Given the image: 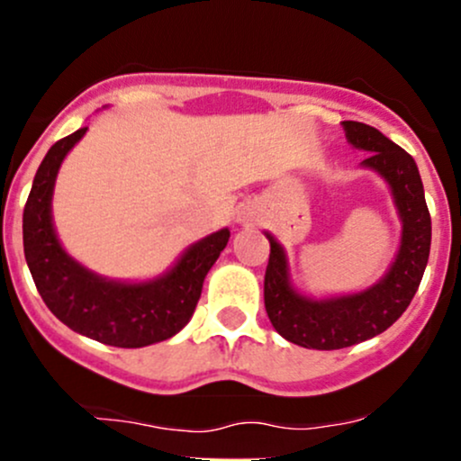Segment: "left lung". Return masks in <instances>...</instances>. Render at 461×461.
Returning a JSON list of instances; mask_svg holds the SVG:
<instances>
[{"mask_svg": "<svg viewBox=\"0 0 461 461\" xmlns=\"http://www.w3.org/2000/svg\"><path fill=\"white\" fill-rule=\"evenodd\" d=\"M342 128L348 145L368 151L359 167L388 184L401 219V242L394 262L377 284L353 294L314 299L294 288L284 247L264 231L271 242L264 275L268 319L285 340L316 351L353 347L388 330L414 299L431 247V216L414 158L366 123L342 121Z\"/></svg>", "mask_w": 461, "mask_h": 461, "instance_id": "left-lung-1", "label": "left lung"}]
</instances>
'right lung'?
Masks as SVG:
<instances>
[{
    "label": "right lung",
    "mask_w": 461,
    "mask_h": 461,
    "mask_svg": "<svg viewBox=\"0 0 461 461\" xmlns=\"http://www.w3.org/2000/svg\"><path fill=\"white\" fill-rule=\"evenodd\" d=\"M86 130L51 145L36 171L23 210L25 262L45 305L68 330L110 347L156 345L193 319L205 275L227 247L230 230L193 242L167 273L145 282L108 279L79 264L58 240L51 199L62 160Z\"/></svg>",
    "instance_id": "1"
}]
</instances>
